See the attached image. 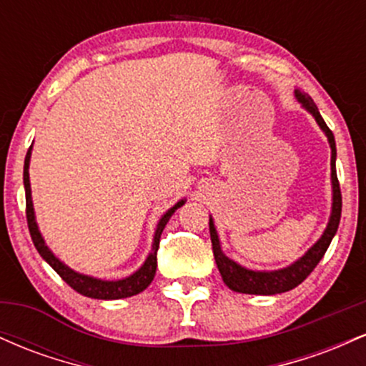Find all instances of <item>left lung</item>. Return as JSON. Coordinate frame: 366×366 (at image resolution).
I'll use <instances>...</instances> for the list:
<instances>
[{
    "label": "left lung",
    "mask_w": 366,
    "mask_h": 366,
    "mask_svg": "<svg viewBox=\"0 0 366 366\" xmlns=\"http://www.w3.org/2000/svg\"><path fill=\"white\" fill-rule=\"evenodd\" d=\"M297 99L303 103V107L315 117V120L318 122L323 132L327 134L332 148V187H334V203H332V215L330 222L327 225L323 236L318 239V242L312 249L306 253L303 258L297 259L296 263H292L291 267L282 268V270L275 272H253L247 270V268L241 267L232 259H229L222 253L220 249V241H218L215 225L213 220L209 218V236H212V246H213V256H215V262L220 272L222 279L227 284V287L232 289L236 292L242 294H259V296H270V294H280L287 292L291 289L297 287L303 280L315 270L320 259L325 254L327 247L330 246L332 237L337 232L339 222H341V212H342V196H341V187H339L337 180V172H335V139L332 130L327 127L325 120L322 119L320 112H318L317 104L310 96L301 94L300 91H296Z\"/></svg>",
    "instance_id": "1"
}]
</instances>
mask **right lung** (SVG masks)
I'll use <instances>...</instances> for the list:
<instances>
[{"mask_svg":"<svg viewBox=\"0 0 366 366\" xmlns=\"http://www.w3.org/2000/svg\"><path fill=\"white\" fill-rule=\"evenodd\" d=\"M29 159H31V148H29L27 154H25V163H24V186H25V215H27V225L29 232H31L32 242H34L36 249L39 251V254L51 264V268L56 272L58 275L65 280L74 291L87 297H94V300H122V297H130L134 294H139L144 291L146 287L151 284L154 274H157V253L159 247V236H162L163 229H165L167 222L170 220V217L174 215V212L184 204V201H179L174 208H170L165 215L159 220L157 234H154V242H153V251H151L148 259L144 264L132 274L127 279L122 280H99L92 279V277L77 274L72 268H69L66 264H63L60 259L54 256L51 251L48 249V246L44 244L43 237H41L39 230H37L36 220H34V208H32V199H31V182H29Z\"/></svg>","mask_w":366,"mask_h":366,"instance_id":"right-lung-1","label":"right lung"}]
</instances>
